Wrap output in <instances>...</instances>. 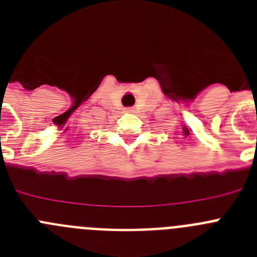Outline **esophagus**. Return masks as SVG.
<instances>
[{
    "label": "esophagus",
    "instance_id": "esophagus-1",
    "mask_svg": "<svg viewBox=\"0 0 257 257\" xmlns=\"http://www.w3.org/2000/svg\"><path fill=\"white\" fill-rule=\"evenodd\" d=\"M124 112H126V113H131V112H133V109H131V108H127L126 110H124Z\"/></svg>",
    "mask_w": 257,
    "mask_h": 257
}]
</instances>
